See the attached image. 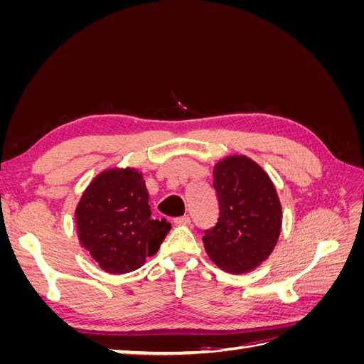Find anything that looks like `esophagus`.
Returning a JSON list of instances; mask_svg holds the SVG:
<instances>
[{
    "label": "esophagus",
    "mask_w": 364,
    "mask_h": 364,
    "mask_svg": "<svg viewBox=\"0 0 364 364\" xmlns=\"http://www.w3.org/2000/svg\"><path fill=\"white\" fill-rule=\"evenodd\" d=\"M174 225H179V226H186V225H190V217H188V215L176 217V218H174Z\"/></svg>",
    "instance_id": "1"
}]
</instances>
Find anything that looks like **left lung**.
<instances>
[{
	"mask_svg": "<svg viewBox=\"0 0 364 364\" xmlns=\"http://www.w3.org/2000/svg\"><path fill=\"white\" fill-rule=\"evenodd\" d=\"M213 186L220 213L217 225L203 235L209 259L232 274L255 270L270 257L281 234L277 188L262 167L245 155L220 159Z\"/></svg>",
	"mask_w": 364,
	"mask_h": 364,
	"instance_id": "left-lung-1",
	"label": "left lung"
}]
</instances>
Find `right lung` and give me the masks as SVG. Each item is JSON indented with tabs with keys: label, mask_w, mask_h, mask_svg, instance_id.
Returning <instances> with one entry per match:
<instances>
[{
	"label": "right lung",
	"mask_w": 364,
	"mask_h": 364,
	"mask_svg": "<svg viewBox=\"0 0 364 364\" xmlns=\"http://www.w3.org/2000/svg\"><path fill=\"white\" fill-rule=\"evenodd\" d=\"M75 229L80 246L98 267L124 274L155 255L171 225L151 217L142 173L117 167L87 185L75 208Z\"/></svg>",
	"instance_id": "obj_1"
}]
</instances>
